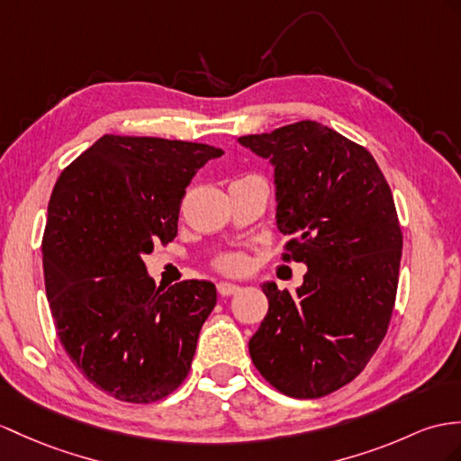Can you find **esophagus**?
I'll use <instances>...</instances> for the list:
<instances>
[{
  "instance_id": "34e87169",
  "label": "esophagus",
  "mask_w": 461,
  "mask_h": 461,
  "mask_svg": "<svg viewBox=\"0 0 461 461\" xmlns=\"http://www.w3.org/2000/svg\"><path fill=\"white\" fill-rule=\"evenodd\" d=\"M217 291H219V295H222V297H230V295H234V294H239L240 285L229 284V282H221V284L217 285Z\"/></svg>"
}]
</instances>
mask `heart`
Instances as JSON below:
<instances>
[{"mask_svg": "<svg viewBox=\"0 0 461 461\" xmlns=\"http://www.w3.org/2000/svg\"><path fill=\"white\" fill-rule=\"evenodd\" d=\"M215 266L224 274H240V272H244V267H246V256L239 254V252L224 254V256L219 258Z\"/></svg>", "mask_w": 461, "mask_h": 461, "instance_id": "b5f03b06", "label": "heart"}]
</instances>
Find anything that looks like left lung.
<instances>
[{"label":"left lung","instance_id":"left-lung-1","mask_svg":"<svg viewBox=\"0 0 461 461\" xmlns=\"http://www.w3.org/2000/svg\"><path fill=\"white\" fill-rule=\"evenodd\" d=\"M239 142L272 162L284 260L307 264L295 294L262 285L269 309L250 357L285 395L324 397L360 375L387 332L402 250L395 201L374 156L317 121Z\"/></svg>","mask_w":461,"mask_h":461}]
</instances>
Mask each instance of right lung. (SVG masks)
<instances>
[{
    "mask_svg": "<svg viewBox=\"0 0 461 461\" xmlns=\"http://www.w3.org/2000/svg\"><path fill=\"white\" fill-rule=\"evenodd\" d=\"M221 154L104 134L52 189L42 267L54 327L82 375L119 401H160L192 367L217 289L205 279L156 287L144 256L176 239L185 187Z\"/></svg>",
    "mask_w": 461,
    "mask_h": 461,
    "instance_id": "add662e5",
    "label": "right lung"
}]
</instances>
